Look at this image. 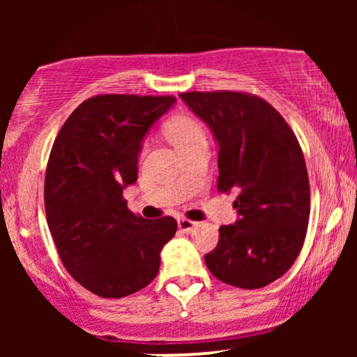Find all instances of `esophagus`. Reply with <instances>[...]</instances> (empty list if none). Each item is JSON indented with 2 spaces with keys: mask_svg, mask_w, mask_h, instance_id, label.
<instances>
[{
  "mask_svg": "<svg viewBox=\"0 0 357 357\" xmlns=\"http://www.w3.org/2000/svg\"><path fill=\"white\" fill-rule=\"evenodd\" d=\"M178 227H179V230L184 231V233H191L196 227H198V223H196V221L188 220V218H179L178 220Z\"/></svg>",
  "mask_w": 357,
  "mask_h": 357,
  "instance_id": "1",
  "label": "esophagus"
}]
</instances>
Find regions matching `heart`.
<instances>
[{
    "instance_id": "obj_1",
    "label": "heart",
    "mask_w": 357,
    "mask_h": 357,
    "mask_svg": "<svg viewBox=\"0 0 357 357\" xmlns=\"http://www.w3.org/2000/svg\"><path fill=\"white\" fill-rule=\"evenodd\" d=\"M165 132L178 151L183 149L184 146L191 144V142L204 139V132L198 121L188 116L174 117L173 121L167 122Z\"/></svg>"
}]
</instances>
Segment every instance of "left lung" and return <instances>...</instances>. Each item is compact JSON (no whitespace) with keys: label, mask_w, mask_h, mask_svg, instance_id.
Listing matches in <instances>:
<instances>
[{"label":"left lung","mask_w":357,"mask_h":357,"mask_svg":"<svg viewBox=\"0 0 357 357\" xmlns=\"http://www.w3.org/2000/svg\"><path fill=\"white\" fill-rule=\"evenodd\" d=\"M218 142V191H236L238 220L220 227L204 264L218 280L260 289L294 265L310 215L305 159L296 134L267 100L245 92L179 93Z\"/></svg>","instance_id":"1"}]
</instances>
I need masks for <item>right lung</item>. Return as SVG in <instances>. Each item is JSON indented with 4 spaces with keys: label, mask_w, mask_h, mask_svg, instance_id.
<instances>
[{
    "label": "right lung",
    "mask_w": 357,
    "mask_h": 357,
    "mask_svg": "<svg viewBox=\"0 0 357 357\" xmlns=\"http://www.w3.org/2000/svg\"><path fill=\"white\" fill-rule=\"evenodd\" d=\"M174 102L173 96L90 97L53 142L45 176L48 228L68 273L99 297L121 298L149 285L178 230L171 216L134 215L122 196L137 181L142 139Z\"/></svg>",
    "instance_id": "1"
}]
</instances>
